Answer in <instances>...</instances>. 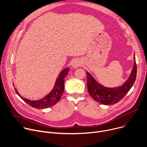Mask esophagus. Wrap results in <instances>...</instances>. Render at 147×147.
Instances as JSON below:
<instances>
[{
	"instance_id": "obj_1",
	"label": "esophagus",
	"mask_w": 147,
	"mask_h": 147,
	"mask_svg": "<svg viewBox=\"0 0 147 147\" xmlns=\"http://www.w3.org/2000/svg\"><path fill=\"white\" fill-rule=\"evenodd\" d=\"M81 64H82V63H81V62L80 61L76 59V60H74L73 62V63H72V67L73 68H77V67L80 66L81 65Z\"/></svg>"
}]
</instances>
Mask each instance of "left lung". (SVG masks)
Here are the masks:
<instances>
[{"label":"left lung","instance_id":"left-lung-1","mask_svg":"<svg viewBox=\"0 0 147 147\" xmlns=\"http://www.w3.org/2000/svg\"><path fill=\"white\" fill-rule=\"evenodd\" d=\"M134 56V65L129 78L123 85L118 88H110L103 86L86 71L88 90L93 99L102 105H110L117 103L123 98L133 85L136 78L137 65L135 55Z\"/></svg>","mask_w":147,"mask_h":147}]
</instances>
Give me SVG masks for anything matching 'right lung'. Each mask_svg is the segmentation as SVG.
Returning <instances> with one entry per match:
<instances>
[{"instance_id": "add662e5", "label": "right lung", "mask_w": 147, "mask_h": 147, "mask_svg": "<svg viewBox=\"0 0 147 147\" xmlns=\"http://www.w3.org/2000/svg\"><path fill=\"white\" fill-rule=\"evenodd\" d=\"M69 70H70L69 68H65L61 71V73L58 75V77L56 80V82L54 87V89L50 93L40 100L37 101L28 100L22 97L18 93L17 90L16 88L15 90L17 94L25 103H26L27 104H28L29 106L33 108L37 109H47L48 107H51L54 105H56L61 99V97L64 92L65 78L66 76L67 75Z\"/></svg>"}]
</instances>
